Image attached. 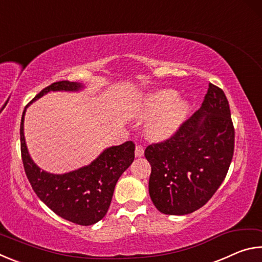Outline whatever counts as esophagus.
Instances as JSON below:
<instances>
[{
	"label": "esophagus",
	"mask_w": 262,
	"mask_h": 262,
	"mask_svg": "<svg viewBox=\"0 0 262 262\" xmlns=\"http://www.w3.org/2000/svg\"><path fill=\"white\" fill-rule=\"evenodd\" d=\"M144 155V149L142 145H136L135 148V156L136 157H142Z\"/></svg>",
	"instance_id": "obj_1"
}]
</instances>
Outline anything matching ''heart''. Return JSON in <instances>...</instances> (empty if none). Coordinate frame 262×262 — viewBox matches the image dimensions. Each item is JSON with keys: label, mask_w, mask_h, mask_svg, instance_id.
<instances>
[{"label": "heart", "mask_w": 262, "mask_h": 262, "mask_svg": "<svg viewBox=\"0 0 262 262\" xmlns=\"http://www.w3.org/2000/svg\"><path fill=\"white\" fill-rule=\"evenodd\" d=\"M174 90H158L143 97L134 112L141 118L150 119L145 126L152 140H164L178 129L187 113V103L177 98Z\"/></svg>", "instance_id": "obj_1"}]
</instances>
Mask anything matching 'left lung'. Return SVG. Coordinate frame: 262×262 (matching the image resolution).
<instances>
[{"instance_id": "obj_1", "label": "left lung", "mask_w": 262, "mask_h": 262, "mask_svg": "<svg viewBox=\"0 0 262 262\" xmlns=\"http://www.w3.org/2000/svg\"><path fill=\"white\" fill-rule=\"evenodd\" d=\"M234 149V128L224 92L209 84L199 111L170 139L150 144L149 194L166 215H187L210 200L223 183Z\"/></svg>"}]
</instances>
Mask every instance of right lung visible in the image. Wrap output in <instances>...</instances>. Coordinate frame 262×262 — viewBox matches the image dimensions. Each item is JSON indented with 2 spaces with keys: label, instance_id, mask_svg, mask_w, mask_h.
<instances>
[{
  "label": "right lung",
  "instance_id": "obj_1",
  "mask_svg": "<svg viewBox=\"0 0 262 262\" xmlns=\"http://www.w3.org/2000/svg\"><path fill=\"white\" fill-rule=\"evenodd\" d=\"M83 84L55 82L42 89L33 103L50 91H78ZM20 121V152L26 177L38 198L62 219L79 225H92L107 212L114 187L120 176L135 157L134 142L105 149L94 162L64 174H53L41 170L30 157L24 137V115Z\"/></svg>",
  "mask_w": 262,
  "mask_h": 262
}]
</instances>
